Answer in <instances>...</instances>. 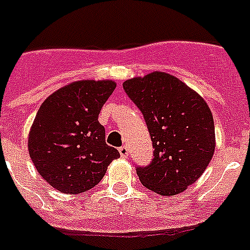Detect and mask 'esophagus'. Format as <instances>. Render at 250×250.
Segmentation results:
<instances>
[{
	"instance_id": "1",
	"label": "esophagus",
	"mask_w": 250,
	"mask_h": 250,
	"mask_svg": "<svg viewBox=\"0 0 250 250\" xmlns=\"http://www.w3.org/2000/svg\"><path fill=\"white\" fill-rule=\"evenodd\" d=\"M118 151H120V155H121L123 158H126L127 155H129V149H127V146H121V147L118 149Z\"/></svg>"
}]
</instances>
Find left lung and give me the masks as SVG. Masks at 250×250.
Returning <instances> with one entry per match:
<instances>
[{"label": "left lung", "mask_w": 250, "mask_h": 250, "mask_svg": "<svg viewBox=\"0 0 250 250\" xmlns=\"http://www.w3.org/2000/svg\"><path fill=\"white\" fill-rule=\"evenodd\" d=\"M127 96L144 114L154 159L138 167L142 185L163 196L183 192L202 176L215 153L211 109L198 92L166 72L125 80Z\"/></svg>", "instance_id": "8db88e82"}]
</instances>
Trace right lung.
Returning <instances> with one entry per match:
<instances>
[{"label": "right lung", "instance_id": "add662e5", "mask_svg": "<svg viewBox=\"0 0 250 250\" xmlns=\"http://www.w3.org/2000/svg\"><path fill=\"white\" fill-rule=\"evenodd\" d=\"M113 80H79L47 97L30 127V158L43 179L63 194L93 188L117 149L105 144L99 113L113 93Z\"/></svg>", "mask_w": 250, "mask_h": 250}]
</instances>
